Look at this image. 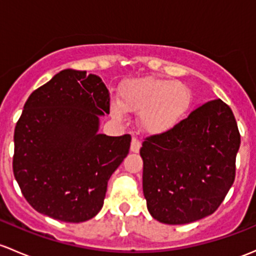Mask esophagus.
<instances>
[{"instance_id":"1","label":"esophagus","mask_w":256,"mask_h":256,"mask_svg":"<svg viewBox=\"0 0 256 256\" xmlns=\"http://www.w3.org/2000/svg\"><path fill=\"white\" fill-rule=\"evenodd\" d=\"M140 148H141V142H140L138 138H136V137H132V140H131V152L137 153Z\"/></svg>"}]
</instances>
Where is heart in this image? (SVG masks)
<instances>
[{
  "mask_svg": "<svg viewBox=\"0 0 256 256\" xmlns=\"http://www.w3.org/2000/svg\"><path fill=\"white\" fill-rule=\"evenodd\" d=\"M120 99L110 103L112 116L124 121L128 112H140V126L150 135L174 130L188 116L192 103L186 84L157 77L128 80L121 86Z\"/></svg>",
  "mask_w": 256,
  "mask_h": 256,
  "instance_id": "heart-1",
  "label": "heart"
}]
</instances>
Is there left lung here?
Wrapping results in <instances>:
<instances>
[{
    "label": "left lung",
    "instance_id": "8db88e82",
    "mask_svg": "<svg viewBox=\"0 0 256 256\" xmlns=\"http://www.w3.org/2000/svg\"><path fill=\"white\" fill-rule=\"evenodd\" d=\"M239 146L236 118L220 99L196 108L174 130L147 137L140 154L150 216L185 224L214 214L234 182Z\"/></svg>",
    "mask_w": 256,
    "mask_h": 256
}]
</instances>
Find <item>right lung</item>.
Returning <instances> with one entry per match:
<instances>
[{
    "label": "right lung",
    "instance_id": "1",
    "mask_svg": "<svg viewBox=\"0 0 256 256\" xmlns=\"http://www.w3.org/2000/svg\"><path fill=\"white\" fill-rule=\"evenodd\" d=\"M109 103L100 77L72 68L29 96L14 128L13 173L39 214L80 223L102 210L108 180L131 142L130 135L98 132Z\"/></svg>",
    "mask_w": 256,
    "mask_h": 256
}]
</instances>
